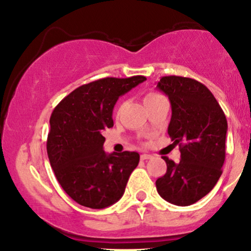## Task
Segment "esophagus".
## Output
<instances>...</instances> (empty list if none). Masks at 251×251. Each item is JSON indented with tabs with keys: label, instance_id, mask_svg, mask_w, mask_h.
<instances>
[{
	"label": "esophagus",
	"instance_id": "obj_1",
	"mask_svg": "<svg viewBox=\"0 0 251 251\" xmlns=\"http://www.w3.org/2000/svg\"><path fill=\"white\" fill-rule=\"evenodd\" d=\"M151 158H152L151 154L144 153V154L140 155V159H142V160H148V159H151Z\"/></svg>",
	"mask_w": 251,
	"mask_h": 251
}]
</instances>
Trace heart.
Segmentation results:
<instances>
[{
  "instance_id": "obj_1",
  "label": "heart",
  "mask_w": 251,
  "mask_h": 251,
  "mask_svg": "<svg viewBox=\"0 0 251 251\" xmlns=\"http://www.w3.org/2000/svg\"><path fill=\"white\" fill-rule=\"evenodd\" d=\"M158 98H162V96L158 93H155V92H150V93L146 94L145 98H144V102H145V105H148L149 102L154 101V100L158 99Z\"/></svg>"
}]
</instances>
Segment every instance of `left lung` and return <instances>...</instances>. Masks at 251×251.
Returning <instances> with one entry per match:
<instances>
[{
  "label": "left lung",
  "mask_w": 251,
  "mask_h": 251,
  "mask_svg": "<svg viewBox=\"0 0 251 251\" xmlns=\"http://www.w3.org/2000/svg\"><path fill=\"white\" fill-rule=\"evenodd\" d=\"M157 88L171 103L168 133L179 145L180 160L162 157L168 170L155 186L166 201L188 206L208 195L220 179L226 159V118L214 94L197 80L163 76Z\"/></svg>",
  "instance_id": "8db88e82"
}]
</instances>
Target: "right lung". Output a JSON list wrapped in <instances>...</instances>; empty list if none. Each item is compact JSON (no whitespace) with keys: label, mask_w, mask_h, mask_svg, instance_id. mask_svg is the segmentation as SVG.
Wrapping results in <instances>:
<instances>
[{"label":"right lung","mask_w":251,"mask_h":251,"mask_svg":"<svg viewBox=\"0 0 251 251\" xmlns=\"http://www.w3.org/2000/svg\"><path fill=\"white\" fill-rule=\"evenodd\" d=\"M145 80L143 75L103 77L74 89L54 108L48 158L60 185L80 205L103 209L123 197L139 153L107 154L102 131L113 126L112 113L119 97Z\"/></svg>","instance_id":"right-lung-1"}]
</instances>
